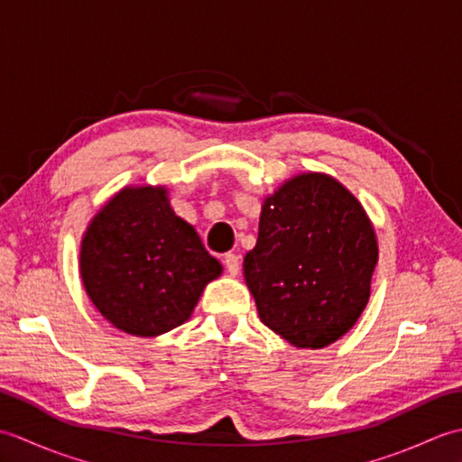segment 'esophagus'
Listing matches in <instances>:
<instances>
[{"label": "esophagus", "instance_id": "1", "mask_svg": "<svg viewBox=\"0 0 462 462\" xmlns=\"http://www.w3.org/2000/svg\"><path fill=\"white\" fill-rule=\"evenodd\" d=\"M224 266H226V270H228L230 276H238L240 258L236 256V254H226V256H224Z\"/></svg>", "mask_w": 462, "mask_h": 462}]
</instances>
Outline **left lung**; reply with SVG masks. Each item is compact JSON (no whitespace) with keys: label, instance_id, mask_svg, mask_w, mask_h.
<instances>
[{"label":"left lung","instance_id":"8db88e82","mask_svg":"<svg viewBox=\"0 0 462 462\" xmlns=\"http://www.w3.org/2000/svg\"><path fill=\"white\" fill-rule=\"evenodd\" d=\"M377 240L365 210L326 174H300L263 202L244 278L263 326L296 347H326L365 310Z\"/></svg>","mask_w":462,"mask_h":462}]
</instances>
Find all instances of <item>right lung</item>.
<instances>
[{
  "label": "right lung",
  "instance_id": "1",
  "mask_svg": "<svg viewBox=\"0 0 462 462\" xmlns=\"http://www.w3.org/2000/svg\"><path fill=\"white\" fill-rule=\"evenodd\" d=\"M164 189H125L95 216L81 244V278L115 328L161 336L190 318L206 283L220 276Z\"/></svg>",
  "mask_w": 462,
  "mask_h": 462
}]
</instances>
